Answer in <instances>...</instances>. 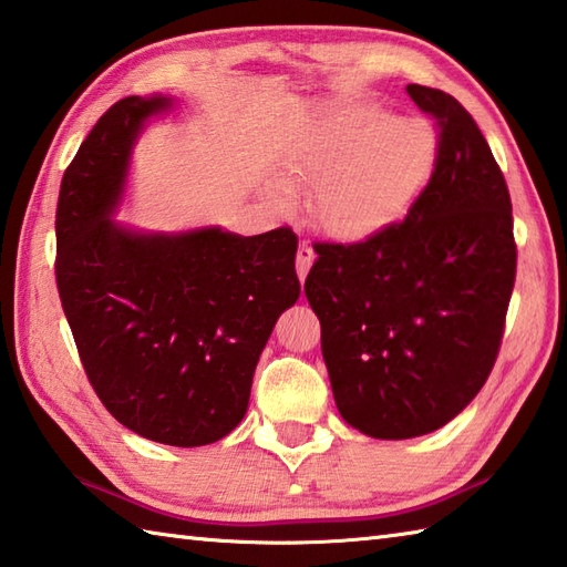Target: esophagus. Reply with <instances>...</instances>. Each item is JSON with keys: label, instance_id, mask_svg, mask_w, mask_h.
<instances>
[{"label": "esophagus", "instance_id": "1", "mask_svg": "<svg viewBox=\"0 0 567 567\" xmlns=\"http://www.w3.org/2000/svg\"><path fill=\"white\" fill-rule=\"evenodd\" d=\"M312 262H315L312 246H309V243H299L297 258H295V268H297V275H299V280H302V282H305L309 268H312Z\"/></svg>", "mask_w": 567, "mask_h": 567}]
</instances>
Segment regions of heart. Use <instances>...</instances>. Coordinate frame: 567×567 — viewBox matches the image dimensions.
<instances>
[{"label": "heart", "mask_w": 567, "mask_h": 567, "mask_svg": "<svg viewBox=\"0 0 567 567\" xmlns=\"http://www.w3.org/2000/svg\"><path fill=\"white\" fill-rule=\"evenodd\" d=\"M435 137L425 122L383 117L371 103L337 110L292 154L299 184H321L315 216L343 240L369 238L413 204L432 162Z\"/></svg>", "instance_id": "b5f03b06"}]
</instances>
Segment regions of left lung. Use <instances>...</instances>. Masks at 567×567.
I'll return each instance as SVG.
<instances>
[{"mask_svg":"<svg viewBox=\"0 0 567 567\" xmlns=\"http://www.w3.org/2000/svg\"><path fill=\"white\" fill-rule=\"evenodd\" d=\"M435 120L430 182L403 220L359 243H315L305 295L341 417L408 440L447 425L482 391L516 282L512 196L474 117L408 85Z\"/></svg>","mask_w":567,"mask_h":567,"instance_id":"left-lung-1","label":"left lung"}]
</instances>
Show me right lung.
Masks as SVG:
<instances>
[{
	"label": "right lung",
	"instance_id": "right-lung-1",
	"mask_svg": "<svg viewBox=\"0 0 567 567\" xmlns=\"http://www.w3.org/2000/svg\"><path fill=\"white\" fill-rule=\"evenodd\" d=\"M166 105L122 97L81 144L55 208V285L107 413L162 445L198 447L246 415L255 365L299 297L297 236L287 226L142 236L110 220L132 142Z\"/></svg>",
	"mask_w": 567,
	"mask_h": 567
}]
</instances>
